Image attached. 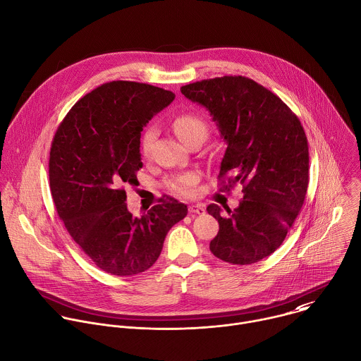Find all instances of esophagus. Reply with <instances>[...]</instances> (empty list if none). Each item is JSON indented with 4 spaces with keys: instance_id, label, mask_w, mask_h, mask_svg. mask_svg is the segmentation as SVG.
Masks as SVG:
<instances>
[{
    "instance_id": "obj_1",
    "label": "esophagus",
    "mask_w": 361,
    "mask_h": 361,
    "mask_svg": "<svg viewBox=\"0 0 361 361\" xmlns=\"http://www.w3.org/2000/svg\"><path fill=\"white\" fill-rule=\"evenodd\" d=\"M188 212H190V214H198V216H202L204 213H205V207L202 204H192V205H190L188 207Z\"/></svg>"
}]
</instances>
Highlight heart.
Masks as SVG:
<instances>
[{"label": "heart", "mask_w": 361, "mask_h": 361, "mask_svg": "<svg viewBox=\"0 0 361 361\" xmlns=\"http://www.w3.org/2000/svg\"><path fill=\"white\" fill-rule=\"evenodd\" d=\"M173 128L176 134L180 137L183 142H188L192 138L197 137H207L209 134V126L205 123L200 116L191 114V113H184L180 114L174 118L173 121ZM157 127L156 126H148L145 131L141 135V152L142 156L148 157L152 144L157 138ZM197 183V176L195 174H183L176 178H171L167 183V187L171 192L178 194V195H190L194 190V185Z\"/></svg>", "instance_id": "heart-1"}]
</instances>
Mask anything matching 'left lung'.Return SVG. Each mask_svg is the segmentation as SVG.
<instances>
[{
  "instance_id": "1",
  "label": "left lung",
  "mask_w": 361,
  "mask_h": 361,
  "mask_svg": "<svg viewBox=\"0 0 361 361\" xmlns=\"http://www.w3.org/2000/svg\"><path fill=\"white\" fill-rule=\"evenodd\" d=\"M181 92L210 111L227 144L223 187H243L237 209L224 207L223 214L217 204L207 207L220 226L210 250L230 264L260 262L281 245L302 207L308 187L302 126L276 94L247 77L202 80Z\"/></svg>"
}]
</instances>
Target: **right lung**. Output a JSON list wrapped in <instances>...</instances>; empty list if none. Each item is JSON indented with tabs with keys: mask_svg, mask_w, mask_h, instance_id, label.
Wrapping results in <instances>:
<instances>
[{
	"mask_svg": "<svg viewBox=\"0 0 361 361\" xmlns=\"http://www.w3.org/2000/svg\"><path fill=\"white\" fill-rule=\"evenodd\" d=\"M174 92L134 81L106 82L84 95L60 124L49 151V188L73 240L102 271L134 276L157 262L187 205L160 198L141 217L127 209L137 185L142 127Z\"/></svg>",
	"mask_w": 361,
	"mask_h": 361,
	"instance_id": "obj_1",
	"label": "right lung"
}]
</instances>
